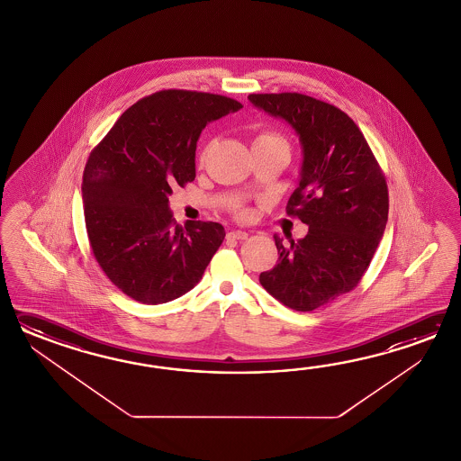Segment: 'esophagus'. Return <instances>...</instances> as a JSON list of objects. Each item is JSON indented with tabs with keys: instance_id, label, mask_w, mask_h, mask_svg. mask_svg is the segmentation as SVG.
Masks as SVG:
<instances>
[{
	"instance_id": "esophagus-1",
	"label": "esophagus",
	"mask_w": 461,
	"mask_h": 461,
	"mask_svg": "<svg viewBox=\"0 0 461 461\" xmlns=\"http://www.w3.org/2000/svg\"><path fill=\"white\" fill-rule=\"evenodd\" d=\"M249 234L245 230H230L227 232V239H234V240H245Z\"/></svg>"
}]
</instances>
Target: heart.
<instances>
[{
	"label": "heart",
	"instance_id": "1",
	"mask_svg": "<svg viewBox=\"0 0 461 461\" xmlns=\"http://www.w3.org/2000/svg\"><path fill=\"white\" fill-rule=\"evenodd\" d=\"M270 147L288 148V143H286V140H285L282 135H278V133H275V131H260V133L254 138V141H252V148ZM211 149H212V141H207L206 145L199 149V157H197V159H199L201 165L206 163ZM237 212H239V216L240 217H247V211H245V209H239Z\"/></svg>",
	"mask_w": 461,
	"mask_h": 461
}]
</instances>
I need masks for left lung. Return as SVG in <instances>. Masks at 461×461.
<instances>
[{
  "label": "left lung",
  "mask_w": 461,
  "mask_h": 461,
  "mask_svg": "<svg viewBox=\"0 0 461 461\" xmlns=\"http://www.w3.org/2000/svg\"><path fill=\"white\" fill-rule=\"evenodd\" d=\"M255 107L294 128L303 149L300 185L286 212L308 234L285 247L260 284L285 306L313 312L351 292L383 239L389 193L361 130L343 110L296 92L250 94Z\"/></svg>",
  "instance_id": "8db88e82"
}]
</instances>
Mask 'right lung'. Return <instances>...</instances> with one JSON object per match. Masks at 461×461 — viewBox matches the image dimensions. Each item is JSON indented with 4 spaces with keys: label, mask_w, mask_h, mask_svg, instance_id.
Returning <instances> with one entry per match:
<instances>
[{
    "label": "right lung",
    "mask_w": 461,
    "mask_h": 461,
    "mask_svg": "<svg viewBox=\"0 0 461 461\" xmlns=\"http://www.w3.org/2000/svg\"><path fill=\"white\" fill-rule=\"evenodd\" d=\"M240 108L224 95L161 90L125 110L90 153L82 181L88 242L130 298L167 303L203 278L226 230L203 221L179 226L167 197L194 181L203 128Z\"/></svg>",
    "instance_id": "right-lung-1"
}]
</instances>
